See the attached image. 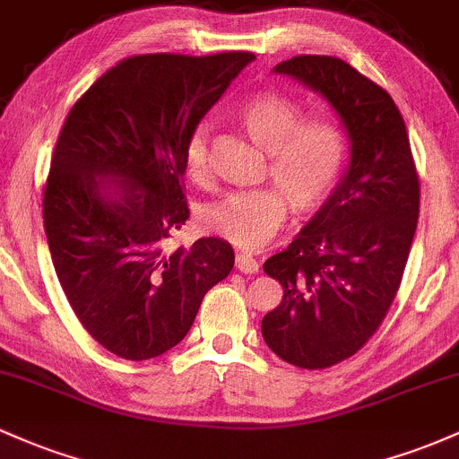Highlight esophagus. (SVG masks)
<instances>
[{
	"mask_svg": "<svg viewBox=\"0 0 459 459\" xmlns=\"http://www.w3.org/2000/svg\"><path fill=\"white\" fill-rule=\"evenodd\" d=\"M235 268L244 272V274H256L259 272V261L248 253H238V256H235Z\"/></svg>",
	"mask_w": 459,
	"mask_h": 459,
	"instance_id": "34e87169",
	"label": "esophagus"
}]
</instances>
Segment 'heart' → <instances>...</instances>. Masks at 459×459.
Listing matches in <instances>:
<instances>
[{
    "label": "heart",
    "mask_w": 459,
    "mask_h": 459,
    "mask_svg": "<svg viewBox=\"0 0 459 459\" xmlns=\"http://www.w3.org/2000/svg\"><path fill=\"white\" fill-rule=\"evenodd\" d=\"M239 124L261 150L270 152V176L280 189L241 191L206 206L203 221L211 233L239 246L261 248L279 233L287 215V195L296 211H314L335 187L346 163L344 130L331 119L303 122L299 104L279 93L246 100ZM187 174L195 183L209 176V130L198 126L185 152Z\"/></svg>",
    "instance_id": "heart-1"
}]
</instances>
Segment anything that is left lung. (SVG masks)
<instances>
[{"label":"left lung","mask_w":459,"mask_h":459,"mask_svg":"<svg viewBox=\"0 0 459 459\" xmlns=\"http://www.w3.org/2000/svg\"><path fill=\"white\" fill-rule=\"evenodd\" d=\"M272 72L318 93L349 137L335 189L287 250L264 264L283 287V300L261 320L265 344L299 368H329L384 322L410 256L420 189L387 91L331 56H296Z\"/></svg>","instance_id":"obj_1"}]
</instances>
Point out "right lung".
<instances>
[{
    "label": "right lung",
    "instance_id": "right-lung-1",
    "mask_svg": "<svg viewBox=\"0 0 459 459\" xmlns=\"http://www.w3.org/2000/svg\"><path fill=\"white\" fill-rule=\"evenodd\" d=\"M248 52L122 60L75 102L63 126L43 220L69 305L113 355L152 359L189 333L204 294L230 274L229 241L165 239L189 218L183 194L191 133Z\"/></svg>",
    "mask_w": 459,
    "mask_h": 459
}]
</instances>
